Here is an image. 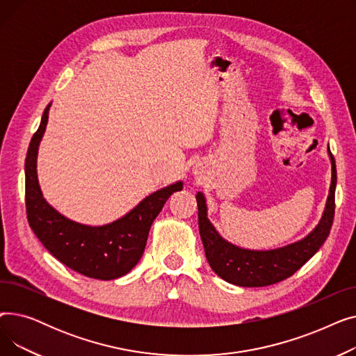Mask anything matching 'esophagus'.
I'll list each match as a JSON object with an SVG mask.
<instances>
[{"label":"esophagus","mask_w":356,"mask_h":356,"mask_svg":"<svg viewBox=\"0 0 356 356\" xmlns=\"http://www.w3.org/2000/svg\"><path fill=\"white\" fill-rule=\"evenodd\" d=\"M192 172H193V176H196V177L203 176L204 175V167L202 164H196V165H193Z\"/></svg>","instance_id":"34e87169"}]
</instances>
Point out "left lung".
I'll use <instances>...</instances> for the list:
<instances>
[{
    "label": "left lung",
    "instance_id": "left-lung-1",
    "mask_svg": "<svg viewBox=\"0 0 356 356\" xmlns=\"http://www.w3.org/2000/svg\"><path fill=\"white\" fill-rule=\"evenodd\" d=\"M327 154L332 164V179L322 218L310 234L284 247L274 250H248L227 241L208 218L207 197L202 192H197V220L204 255L211 268L222 280L239 287L271 286L293 275L319 251L329 236L334 215L336 165L329 147Z\"/></svg>",
    "mask_w": 356,
    "mask_h": 356
}]
</instances>
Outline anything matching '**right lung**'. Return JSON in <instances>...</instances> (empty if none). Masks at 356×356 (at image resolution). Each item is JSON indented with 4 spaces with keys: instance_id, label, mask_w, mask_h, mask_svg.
<instances>
[{
    "instance_id": "add662e5",
    "label": "right lung",
    "mask_w": 356,
    "mask_h": 356,
    "mask_svg": "<svg viewBox=\"0 0 356 356\" xmlns=\"http://www.w3.org/2000/svg\"><path fill=\"white\" fill-rule=\"evenodd\" d=\"M46 106L39 129L33 136L26 157V208L29 225L44 248L62 264L82 275L114 280L133 270L140 261L149 228L183 181H175L144 197L136 208L106 225L90 227L56 211L43 197L37 177V154L49 121Z\"/></svg>"
}]
</instances>
